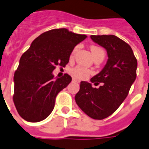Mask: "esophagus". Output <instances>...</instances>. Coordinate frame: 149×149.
Segmentation results:
<instances>
[{
	"label": "esophagus",
	"mask_w": 149,
	"mask_h": 149,
	"mask_svg": "<svg viewBox=\"0 0 149 149\" xmlns=\"http://www.w3.org/2000/svg\"><path fill=\"white\" fill-rule=\"evenodd\" d=\"M72 81H74V82H80V81L78 80V79H77V78H73Z\"/></svg>",
	"instance_id": "obj_1"
}]
</instances>
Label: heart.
Masks as SVG:
<instances>
[{
  "label": "heart",
  "instance_id": "obj_1",
  "mask_svg": "<svg viewBox=\"0 0 149 149\" xmlns=\"http://www.w3.org/2000/svg\"><path fill=\"white\" fill-rule=\"evenodd\" d=\"M78 47H74V49H73V51L71 53V55H74V54L75 53L76 50L78 49ZM91 51H92V54H93V56H95L96 54H100V53H104L103 49H101L100 47H95V46H93V47H91ZM71 74H72L74 77H76V78H85L90 74V71L88 70L87 68H84V67L77 66L75 67L74 68H73L71 70Z\"/></svg>",
  "mask_w": 149,
  "mask_h": 149
}]
</instances>
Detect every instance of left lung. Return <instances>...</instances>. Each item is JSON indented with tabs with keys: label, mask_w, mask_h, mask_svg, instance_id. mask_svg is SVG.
Listing matches in <instances>:
<instances>
[{
	"label": "left lung",
	"mask_w": 149,
	"mask_h": 149,
	"mask_svg": "<svg viewBox=\"0 0 149 149\" xmlns=\"http://www.w3.org/2000/svg\"><path fill=\"white\" fill-rule=\"evenodd\" d=\"M107 52L108 60L102 71L91 78V82L102 85L93 88L91 83L81 81L75 102L85 114L102 120L113 113L128 95L136 79L137 60L131 47L114 35L90 36Z\"/></svg>",
	"instance_id": "left-lung-1"
}]
</instances>
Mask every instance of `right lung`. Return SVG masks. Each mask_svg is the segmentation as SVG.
Instances as JSON below:
<instances>
[{
	"instance_id": "obj_1",
	"label": "right lung",
	"mask_w": 149,
	"mask_h": 149,
	"mask_svg": "<svg viewBox=\"0 0 149 149\" xmlns=\"http://www.w3.org/2000/svg\"><path fill=\"white\" fill-rule=\"evenodd\" d=\"M86 38L67 29H57L33 40L21 56L14 75V103L22 118L36 123L51 113L56 95L72 79L68 74L54 78L53 71L56 66L65 67L74 47Z\"/></svg>"
}]
</instances>
